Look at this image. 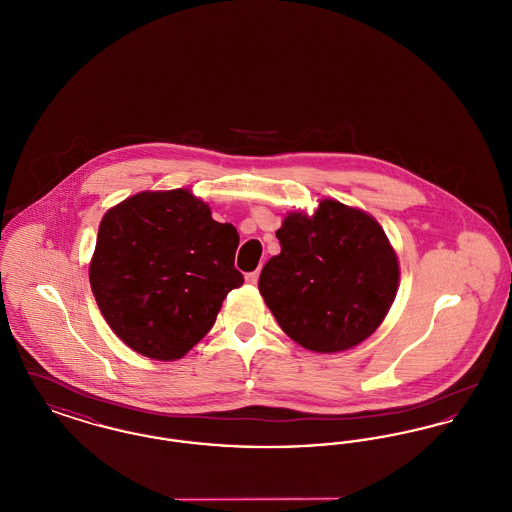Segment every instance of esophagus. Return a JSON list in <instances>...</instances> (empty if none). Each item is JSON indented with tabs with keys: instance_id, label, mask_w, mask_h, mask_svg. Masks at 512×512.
Listing matches in <instances>:
<instances>
[{
	"instance_id": "esophagus-1",
	"label": "esophagus",
	"mask_w": 512,
	"mask_h": 512,
	"mask_svg": "<svg viewBox=\"0 0 512 512\" xmlns=\"http://www.w3.org/2000/svg\"><path fill=\"white\" fill-rule=\"evenodd\" d=\"M257 280H259V270L245 274V282H247V284H257Z\"/></svg>"
}]
</instances>
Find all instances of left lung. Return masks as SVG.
<instances>
[{"label": "left lung", "instance_id": "1", "mask_svg": "<svg viewBox=\"0 0 512 512\" xmlns=\"http://www.w3.org/2000/svg\"><path fill=\"white\" fill-rule=\"evenodd\" d=\"M282 251L259 276V292L280 328L317 353L366 340L388 315L399 263L382 226L365 211L322 199L313 215L290 213Z\"/></svg>", "mask_w": 512, "mask_h": 512}]
</instances>
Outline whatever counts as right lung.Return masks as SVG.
Returning <instances> with one entry per match:
<instances>
[{
    "mask_svg": "<svg viewBox=\"0 0 512 512\" xmlns=\"http://www.w3.org/2000/svg\"><path fill=\"white\" fill-rule=\"evenodd\" d=\"M236 228L188 190L142 192L99 224L90 286L111 330L155 361L184 357L244 284Z\"/></svg>",
    "mask_w": 512,
    "mask_h": 512,
    "instance_id": "1",
    "label": "right lung"
}]
</instances>
